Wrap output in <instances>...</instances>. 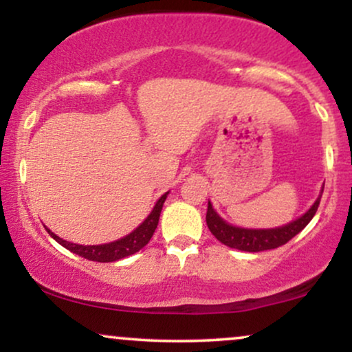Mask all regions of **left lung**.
<instances>
[{"instance_id":"obj_1","label":"left lung","mask_w":352,"mask_h":352,"mask_svg":"<svg viewBox=\"0 0 352 352\" xmlns=\"http://www.w3.org/2000/svg\"><path fill=\"white\" fill-rule=\"evenodd\" d=\"M324 188V187H322ZM319 201H321V195L318 197V200L314 201V205L311 207L305 215L298 218V220L292 221V223L285 225V227L278 228H268V230H252V228H240L228 225L227 221L221 220L217 215V212L213 210L212 204L208 201L207 208V225L210 232L213 233V236L218 241H221L223 245L230 246V248L241 250V252H265V250H273L278 246L288 243L293 236H296L306 225L309 223L311 218L314 217L316 210L319 207Z\"/></svg>"}]
</instances>
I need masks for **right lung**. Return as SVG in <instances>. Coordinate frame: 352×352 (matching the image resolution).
I'll list each match as a JSON object with an SVG mask.
<instances>
[{
    "mask_svg": "<svg viewBox=\"0 0 352 352\" xmlns=\"http://www.w3.org/2000/svg\"><path fill=\"white\" fill-rule=\"evenodd\" d=\"M167 195H168V192L164 193V195L160 197L159 201L155 204V207H153V210L151 212V215L145 218V220L134 230V232L129 233L127 236L120 238V240L112 241V243H106V245L69 243V241L63 240V238L54 235L50 228H46V230H47V233H50V235L54 238L59 245H63L64 248H67L72 253L79 254V256L86 258V260L99 261V263L117 261V260H120V258L131 256V254L137 253L140 248H144V246L151 241L153 232H155L157 225H159V217H160V212H162L164 201H165V199H167Z\"/></svg>",
    "mask_w": 352,
    "mask_h": 352,
    "instance_id": "1",
    "label": "right lung"
}]
</instances>
